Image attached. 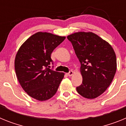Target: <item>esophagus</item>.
<instances>
[{"label": "esophagus", "instance_id": "esophagus-1", "mask_svg": "<svg viewBox=\"0 0 126 126\" xmlns=\"http://www.w3.org/2000/svg\"><path fill=\"white\" fill-rule=\"evenodd\" d=\"M67 75H68V76H70V77L72 76V75H74V72H73V71H72V70L70 71V72L67 74Z\"/></svg>", "mask_w": 126, "mask_h": 126}]
</instances>
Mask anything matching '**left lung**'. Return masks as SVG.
Masks as SVG:
<instances>
[{
    "mask_svg": "<svg viewBox=\"0 0 126 126\" xmlns=\"http://www.w3.org/2000/svg\"><path fill=\"white\" fill-rule=\"evenodd\" d=\"M81 66L82 84L77 91L84 98L94 99L107 90L115 74L117 59L113 47L94 33L79 32L68 35Z\"/></svg>",
    "mask_w": 126,
    "mask_h": 126,
    "instance_id": "1",
    "label": "left lung"
}]
</instances>
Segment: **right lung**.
Masks as SVG:
<instances>
[{"mask_svg":"<svg viewBox=\"0 0 126 126\" xmlns=\"http://www.w3.org/2000/svg\"><path fill=\"white\" fill-rule=\"evenodd\" d=\"M48 32L30 36L16 53L15 68L16 77L23 90L32 98L40 101L54 96L64 74L49 68L53 50L65 39Z\"/></svg>","mask_w":126,"mask_h":126,"instance_id":"right-lung-1","label":"right lung"}]
</instances>
